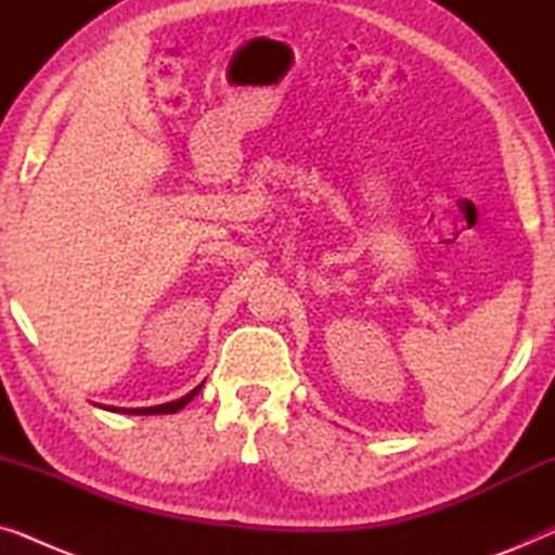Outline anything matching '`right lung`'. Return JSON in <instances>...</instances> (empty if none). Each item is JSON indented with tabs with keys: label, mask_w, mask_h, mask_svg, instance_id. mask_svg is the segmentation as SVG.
Listing matches in <instances>:
<instances>
[{
	"label": "right lung",
	"mask_w": 555,
	"mask_h": 555,
	"mask_svg": "<svg viewBox=\"0 0 555 555\" xmlns=\"http://www.w3.org/2000/svg\"><path fill=\"white\" fill-rule=\"evenodd\" d=\"M204 384H199L196 386V389H192L186 393V397H181V399H177V401H169V404H158V406H141V409H113V406H108L111 412H124V414H173V412H179V409H184L189 401H192L196 393H199V389H202Z\"/></svg>",
	"instance_id": "right-lung-1"
}]
</instances>
